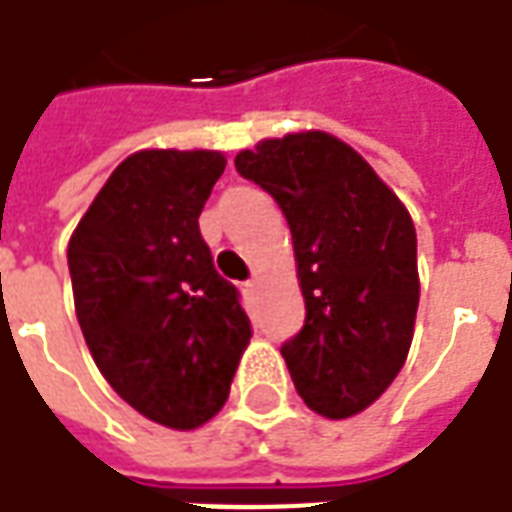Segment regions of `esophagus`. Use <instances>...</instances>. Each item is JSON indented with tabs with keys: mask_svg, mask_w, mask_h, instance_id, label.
<instances>
[{
	"mask_svg": "<svg viewBox=\"0 0 512 512\" xmlns=\"http://www.w3.org/2000/svg\"><path fill=\"white\" fill-rule=\"evenodd\" d=\"M242 293H245L248 298L256 296V293H259V281H256V279L245 281V284H242Z\"/></svg>",
	"mask_w": 512,
	"mask_h": 512,
	"instance_id": "esophagus-1",
	"label": "esophagus"
}]
</instances>
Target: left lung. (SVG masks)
<instances>
[{
	"label": "left lung",
	"mask_w": 512,
	"mask_h": 512,
	"mask_svg": "<svg viewBox=\"0 0 512 512\" xmlns=\"http://www.w3.org/2000/svg\"><path fill=\"white\" fill-rule=\"evenodd\" d=\"M236 171L279 202L307 318L281 346L301 400L327 420L369 408L400 375L420 304L417 231L352 146L327 132L267 137Z\"/></svg>",
	"instance_id": "left-lung-1"
}]
</instances>
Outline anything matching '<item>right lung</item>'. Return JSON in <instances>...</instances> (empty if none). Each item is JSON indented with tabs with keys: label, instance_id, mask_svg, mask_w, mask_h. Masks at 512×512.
Returning a JSON list of instances; mask_svg holds the SVG:
<instances>
[{
	"label": "right lung",
	"instance_id": "add662e5",
	"mask_svg": "<svg viewBox=\"0 0 512 512\" xmlns=\"http://www.w3.org/2000/svg\"><path fill=\"white\" fill-rule=\"evenodd\" d=\"M225 163L208 149L129 154L67 245L75 315L95 366L135 411L174 431L219 414L253 335L200 236Z\"/></svg>",
	"mask_w": 512,
	"mask_h": 512
}]
</instances>
